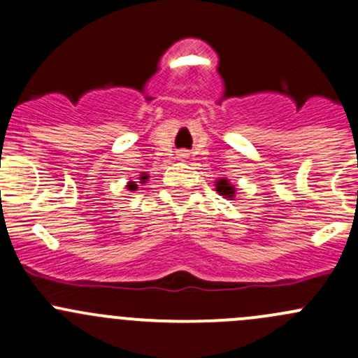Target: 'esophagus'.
<instances>
[{
  "mask_svg": "<svg viewBox=\"0 0 358 358\" xmlns=\"http://www.w3.org/2000/svg\"><path fill=\"white\" fill-rule=\"evenodd\" d=\"M187 157H189V154H187L185 150H182V152H178V159H182V161H183V159H187Z\"/></svg>",
  "mask_w": 358,
  "mask_h": 358,
  "instance_id": "obj_1",
  "label": "esophagus"
}]
</instances>
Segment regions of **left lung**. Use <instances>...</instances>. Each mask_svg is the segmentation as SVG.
<instances>
[{"instance_id":"8db88e82","label":"left lung","mask_w":358,"mask_h":358,"mask_svg":"<svg viewBox=\"0 0 358 358\" xmlns=\"http://www.w3.org/2000/svg\"><path fill=\"white\" fill-rule=\"evenodd\" d=\"M216 190H218L220 196H225V197H229V199L230 197L236 196V187H234L227 178H222L216 182Z\"/></svg>"}]
</instances>
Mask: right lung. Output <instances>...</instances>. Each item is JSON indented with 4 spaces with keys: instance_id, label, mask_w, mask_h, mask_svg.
Masks as SVG:
<instances>
[{
    "instance_id": "add662e5",
    "label": "right lung",
    "mask_w": 358,
    "mask_h": 358,
    "mask_svg": "<svg viewBox=\"0 0 358 358\" xmlns=\"http://www.w3.org/2000/svg\"><path fill=\"white\" fill-rule=\"evenodd\" d=\"M147 178H149V176H147L145 173H143V175H140V180H142V182H140V183H145ZM126 187H128V190H136V189H138V185H136V182H129Z\"/></svg>"
}]
</instances>
